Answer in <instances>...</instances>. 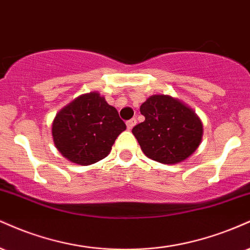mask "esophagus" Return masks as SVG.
I'll list each match as a JSON object with an SVG mask.
<instances>
[{"instance_id": "esophagus-1", "label": "esophagus", "mask_w": 250, "mask_h": 250, "mask_svg": "<svg viewBox=\"0 0 250 250\" xmlns=\"http://www.w3.org/2000/svg\"><path fill=\"white\" fill-rule=\"evenodd\" d=\"M136 124H137V120L134 119V118H132V119L127 120V122H126V126H127L128 130H132V128H133L134 126H136Z\"/></svg>"}]
</instances>
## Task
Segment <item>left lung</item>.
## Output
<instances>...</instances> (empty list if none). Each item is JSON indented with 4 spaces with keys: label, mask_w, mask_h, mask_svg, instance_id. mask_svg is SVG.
Wrapping results in <instances>:
<instances>
[{
    "label": "left lung",
    "mask_w": 250,
    "mask_h": 250,
    "mask_svg": "<svg viewBox=\"0 0 250 250\" xmlns=\"http://www.w3.org/2000/svg\"><path fill=\"white\" fill-rule=\"evenodd\" d=\"M145 120L132 133L149 159L174 165L189 158L201 144L202 122L192 107L179 98L158 93L140 106Z\"/></svg>",
    "instance_id": "obj_1"
}]
</instances>
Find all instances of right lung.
<instances>
[{"instance_id":"right-lung-1","label":"right lung","mask_w":250,"mask_h":250,"mask_svg":"<svg viewBox=\"0 0 250 250\" xmlns=\"http://www.w3.org/2000/svg\"><path fill=\"white\" fill-rule=\"evenodd\" d=\"M126 130L116 107L97 91L78 96L56 114L52 139L61 154L73 164L89 166L104 159L117 137Z\"/></svg>"}]
</instances>
